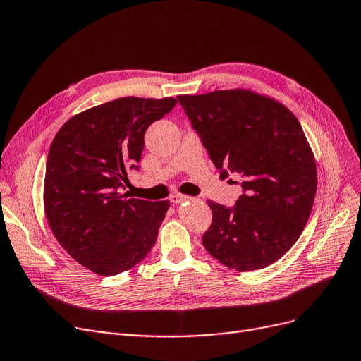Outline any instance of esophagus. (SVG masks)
<instances>
[{
	"label": "esophagus",
	"mask_w": 361,
	"mask_h": 361,
	"mask_svg": "<svg viewBox=\"0 0 361 361\" xmlns=\"http://www.w3.org/2000/svg\"><path fill=\"white\" fill-rule=\"evenodd\" d=\"M190 199L192 197L184 196V195H171V197H169L171 203H183V202H187V200H190Z\"/></svg>",
	"instance_id": "esophagus-1"
}]
</instances>
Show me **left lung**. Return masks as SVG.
Instances as JSON below:
<instances>
[{"mask_svg":"<svg viewBox=\"0 0 361 361\" xmlns=\"http://www.w3.org/2000/svg\"><path fill=\"white\" fill-rule=\"evenodd\" d=\"M177 99L219 177L242 178L243 195L234 207L207 200L212 223L203 246L228 269L267 267L300 239L317 190L314 154L301 123L286 106L250 90Z\"/></svg>","mask_w":361,"mask_h":361,"instance_id":"8db88e82","label":"left lung"}]
</instances>
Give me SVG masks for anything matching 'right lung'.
Wrapping results in <instances>:
<instances>
[{
    "instance_id": "1",
    "label": "right lung",
    "mask_w": 361,
    "mask_h": 361,
    "mask_svg": "<svg viewBox=\"0 0 361 361\" xmlns=\"http://www.w3.org/2000/svg\"><path fill=\"white\" fill-rule=\"evenodd\" d=\"M177 100L122 97L72 116L56 134L45 166L44 209L66 252L100 276L133 269L154 245L169 208L122 193L138 169L145 133Z\"/></svg>"
}]
</instances>
